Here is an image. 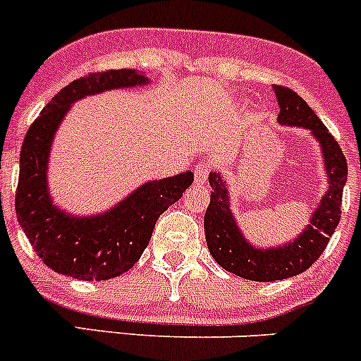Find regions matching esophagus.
Instances as JSON below:
<instances>
[{"label":"esophagus","instance_id":"obj_1","mask_svg":"<svg viewBox=\"0 0 361 361\" xmlns=\"http://www.w3.org/2000/svg\"><path fill=\"white\" fill-rule=\"evenodd\" d=\"M209 171H211V164L209 163H200L195 168V183L204 184L209 177Z\"/></svg>","mask_w":361,"mask_h":361}]
</instances>
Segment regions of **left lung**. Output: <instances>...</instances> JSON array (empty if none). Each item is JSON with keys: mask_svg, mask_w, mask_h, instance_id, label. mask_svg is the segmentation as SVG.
Returning <instances> with one entry per match:
<instances>
[{"mask_svg": "<svg viewBox=\"0 0 361 361\" xmlns=\"http://www.w3.org/2000/svg\"><path fill=\"white\" fill-rule=\"evenodd\" d=\"M273 90L280 106L278 123L303 127L321 145L324 171L328 175V191L322 195L317 209L312 212L310 221L296 239L280 246L259 248L245 238L230 211V195L221 173L212 171L209 175L212 191L204 216L209 252L223 269L253 281H274L296 276L319 259L341 223L342 191L348 180V163L342 149L310 106L289 88L274 85Z\"/></svg>", "mask_w": 361, "mask_h": 361, "instance_id": "8db88e82", "label": "left lung"}]
</instances>
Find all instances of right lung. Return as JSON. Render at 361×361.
Returning a JSON list of instances; mask_svg holds the SVG:
<instances>
[{
    "label": "right lung",
    "mask_w": 361,
    "mask_h": 361,
    "mask_svg": "<svg viewBox=\"0 0 361 361\" xmlns=\"http://www.w3.org/2000/svg\"><path fill=\"white\" fill-rule=\"evenodd\" d=\"M147 83L135 68L85 75L61 88L26 133L16 191L17 221L37 255L56 273L92 281L129 271L145 252L157 218L193 184V171L149 180L95 216L68 214L49 195L51 145L71 106L88 95Z\"/></svg>",
    "instance_id": "obj_1"
}]
</instances>
